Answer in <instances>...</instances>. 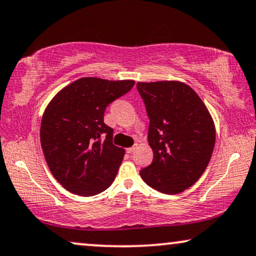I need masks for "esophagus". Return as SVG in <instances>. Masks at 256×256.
<instances>
[{"label":"esophagus","instance_id":"obj_1","mask_svg":"<svg viewBox=\"0 0 256 256\" xmlns=\"http://www.w3.org/2000/svg\"><path fill=\"white\" fill-rule=\"evenodd\" d=\"M136 148H138V146H132V148H127V149H126V152H127L128 154H132V152H134L135 150H136Z\"/></svg>","mask_w":256,"mask_h":256}]
</instances>
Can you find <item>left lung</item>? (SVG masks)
Returning a JSON list of instances; mask_svg holds the SVG:
<instances>
[{"mask_svg": "<svg viewBox=\"0 0 256 256\" xmlns=\"http://www.w3.org/2000/svg\"><path fill=\"white\" fill-rule=\"evenodd\" d=\"M149 116L148 142L154 160L140 171L149 186L180 194L197 182L211 160L216 126L208 107L177 80L138 82Z\"/></svg>", "mask_w": 256, "mask_h": 256, "instance_id": "left-lung-1", "label": "left lung"}]
</instances>
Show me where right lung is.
I'll list each match as a JSON object with an SVG mask.
<instances>
[{
	"label": "right lung",
	"instance_id": "right-lung-1",
	"mask_svg": "<svg viewBox=\"0 0 256 256\" xmlns=\"http://www.w3.org/2000/svg\"><path fill=\"white\" fill-rule=\"evenodd\" d=\"M134 84L80 78L59 90L45 108L42 149L51 174L68 191L90 197L114 182L124 149L113 144V129L104 122V114Z\"/></svg>",
	"mask_w": 256,
	"mask_h": 256
}]
</instances>
